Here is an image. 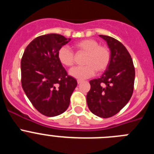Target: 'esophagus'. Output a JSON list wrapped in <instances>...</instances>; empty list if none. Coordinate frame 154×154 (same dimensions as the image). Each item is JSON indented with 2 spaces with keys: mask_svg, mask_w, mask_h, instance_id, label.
<instances>
[{
  "mask_svg": "<svg viewBox=\"0 0 154 154\" xmlns=\"http://www.w3.org/2000/svg\"><path fill=\"white\" fill-rule=\"evenodd\" d=\"M82 80H79V79H78L77 80V82H78V84H80V83H82Z\"/></svg>",
  "mask_w": 154,
  "mask_h": 154,
  "instance_id": "1",
  "label": "esophagus"
}]
</instances>
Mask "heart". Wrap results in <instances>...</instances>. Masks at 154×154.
<instances>
[{
	"instance_id": "b5f03b06",
	"label": "heart",
	"mask_w": 154,
	"mask_h": 154,
	"mask_svg": "<svg viewBox=\"0 0 154 154\" xmlns=\"http://www.w3.org/2000/svg\"><path fill=\"white\" fill-rule=\"evenodd\" d=\"M77 55L85 54L83 58L85 65L71 69L69 74L79 79L92 77L97 71L103 73L108 69L111 62V51L107 45H99L95 39L86 38L75 42L74 45ZM58 58L62 65L66 67H72L75 64V55L68 47L60 48L58 51Z\"/></svg>"
}]
</instances>
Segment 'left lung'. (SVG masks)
I'll return each mask as SVG.
<instances>
[{"instance_id": "left-lung-1", "label": "left lung", "mask_w": 154, "mask_h": 154, "mask_svg": "<svg viewBox=\"0 0 154 154\" xmlns=\"http://www.w3.org/2000/svg\"><path fill=\"white\" fill-rule=\"evenodd\" d=\"M106 41L111 51V62L103 75L89 82L87 93L89 110L102 118H109L120 111L131 98L134 88L135 69L129 51L112 37L99 35Z\"/></svg>"}]
</instances>
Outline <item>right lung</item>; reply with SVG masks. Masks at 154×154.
I'll return each instance as SVG.
<instances>
[{"label":"right lung","instance_id":"right-lung-1","mask_svg":"<svg viewBox=\"0 0 154 154\" xmlns=\"http://www.w3.org/2000/svg\"><path fill=\"white\" fill-rule=\"evenodd\" d=\"M69 40L58 34L41 35L30 42L21 58L23 89L33 106L46 116L63 113L77 85L58 58L59 48Z\"/></svg>","mask_w":154,"mask_h":154}]
</instances>
